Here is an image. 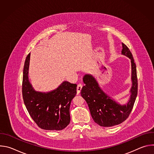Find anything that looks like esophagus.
<instances>
[{"label": "esophagus", "mask_w": 154, "mask_h": 154, "mask_svg": "<svg viewBox=\"0 0 154 154\" xmlns=\"http://www.w3.org/2000/svg\"><path fill=\"white\" fill-rule=\"evenodd\" d=\"M82 87H83V85L81 84V83H79L77 86V93L79 94L82 89Z\"/></svg>", "instance_id": "esophagus-1"}]
</instances>
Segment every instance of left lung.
Here are the masks:
<instances>
[{
  "mask_svg": "<svg viewBox=\"0 0 154 154\" xmlns=\"http://www.w3.org/2000/svg\"><path fill=\"white\" fill-rule=\"evenodd\" d=\"M122 45V54L128 57L131 64L132 86L130 90V98L127 104L121 105L107 96L92 75L86 74L83 78L85 85L81 90V95L89 106L94 121L102 127L114 126L126 120L132 110L137 96L138 79L136 64L129 49L124 43Z\"/></svg>",
  "mask_w": 154,
  "mask_h": 154,
  "instance_id": "left-lung-1",
  "label": "left lung"
}]
</instances>
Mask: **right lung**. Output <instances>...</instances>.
I'll return each instance as SVG.
<instances>
[{
  "label": "right lung",
  "mask_w": 154,
  "mask_h": 154,
  "mask_svg": "<svg viewBox=\"0 0 154 154\" xmlns=\"http://www.w3.org/2000/svg\"><path fill=\"white\" fill-rule=\"evenodd\" d=\"M30 54L27 56L23 70V97L27 111L39 127L61 130L70 122L69 108L77 93V85L63 82L49 93L34 90L28 77Z\"/></svg>",
  "instance_id": "add662e5"
}]
</instances>
